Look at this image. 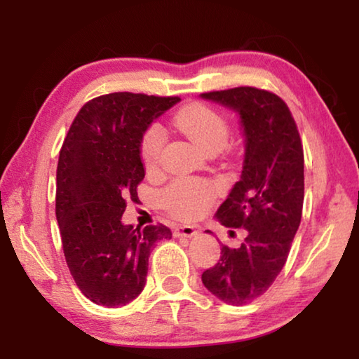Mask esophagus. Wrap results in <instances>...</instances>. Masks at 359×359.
<instances>
[{"instance_id":"obj_1","label":"esophagus","mask_w":359,"mask_h":359,"mask_svg":"<svg viewBox=\"0 0 359 359\" xmlns=\"http://www.w3.org/2000/svg\"><path fill=\"white\" fill-rule=\"evenodd\" d=\"M196 233L198 231L193 226H188V224H184V226H177L174 229V234L177 236V238H191V236H194Z\"/></svg>"}]
</instances>
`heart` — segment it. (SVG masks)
Listing matches in <instances>:
<instances>
[{
  "label": "heart",
  "mask_w": 359,
  "mask_h": 359,
  "mask_svg": "<svg viewBox=\"0 0 359 359\" xmlns=\"http://www.w3.org/2000/svg\"><path fill=\"white\" fill-rule=\"evenodd\" d=\"M174 125L196 141L208 151H220L228 142L229 125L220 114L203 102H188L179 109ZM166 144V131L160 123L145 128L139 144V155L147 171L160 168L163 149ZM217 187L209 180L180 177L163 191L165 208L180 220H194L205 214L217 198Z\"/></svg>",
  "instance_id": "heart-1"
}]
</instances>
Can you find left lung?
I'll return each instance as SVG.
<instances>
[{"mask_svg":"<svg viewBox=\"0 0 359 359\" xmlns=\"http://www.w3.org/2000/svg\"><path fill=\"white\" fill-rule=\"evenodd\" d=\"M201 96L234 109L245 133L241 180L217 218L231 236L236 228L247 236L239 248L222 244L218 263L203 272L212 294L242 306L266 293L287 263L302 215V142L287 102L269 90L236 87Z\"/></svg>","mask_w":359,"mask_h":359,"instance_id":"8db88e82","label":"left lung"}]
</instances>
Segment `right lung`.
<instances>
[{
	"instance_id": "1",
	"label": "right lung",
	"mask_w": 359,
	"mask_h": 359,
	"mask_svg": "<svg viewBox=\"0 0 359 359\" xmlns=\"http://www.w3.org/2000/svg\"><path fill=\"white\" fill-rule=\"evenodd\" d=\"M179 96L118 92L85 102L60 150L55 214L66 264L79 290L117 307L144 290L154 244L165 224H121L126 199L144 180L139 144L147 126Z\"/></svg>"
}]
</instances>
